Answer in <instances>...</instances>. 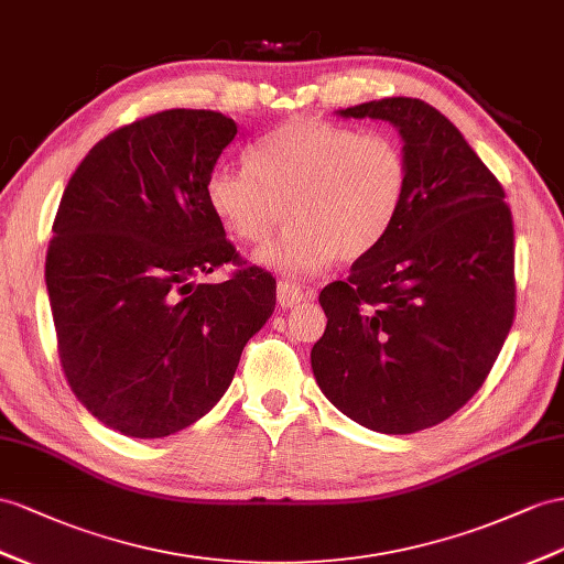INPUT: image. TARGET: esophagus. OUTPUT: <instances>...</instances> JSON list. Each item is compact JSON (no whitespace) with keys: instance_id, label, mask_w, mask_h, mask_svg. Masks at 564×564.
I'll return each mask as SVG.
<instances>
[{"instance_id":"34e87169","label":"esophagus","mask_w":564,"mask_h":564,"mask_svg":"<svg viewBox=\"0 0 564 564\" xmlns=\"http://www.w3.org/2000/svg\"><path fill=\"white\" fill-rule=\"evenodd\" d=\"M302 300H305V293H302L300 285H295L291 281H279V305L281 307H295Z\"/></svg>"}]
</instances>
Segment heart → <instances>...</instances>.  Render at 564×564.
Wrapping results in <instances>:
<instances>
[{"label": "heart", "instance_id": "b5f03b06", "mask_svg": "<svg viewBox=\"0 0 564 564\" xmlns=\"http://www.w3.org/2000/svg\"><path fill=\"white\" fill-rule=\"evenodd\" d=\"M408 156L388 133H362L322 119H293L259 138L250 166H214L207 202L230 236L267 242L257 262L291 281L310 279L336 257H367L391 234L408 193Z\"/></svg>", "mask_w": 564, "mask_h": 564}]
</instances>
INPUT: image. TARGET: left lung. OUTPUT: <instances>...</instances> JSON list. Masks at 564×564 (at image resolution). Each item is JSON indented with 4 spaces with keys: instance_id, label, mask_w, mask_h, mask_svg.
Instances as JSON below:
<instances>
[{
    "instance_id": "left-lung-1",
    "label": "left lung",
    "mask_w": 564,
    "mask_h": 564,
    "mask_svg": "<svg viewBox=\"0 0 564 564\" xmlns=\"http://www.w3.org/2000/svg\"><path fill=\"white\" fill-rule=\"evenodd\" d=\"M381 119L405 140L408 193L377 250L319 302L316 383L379 433L453 416L484 386L514 319V226L502 185L438 109L388 97L340 111Z\"/></svg>"
}]
</instances>
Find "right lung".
<instances>
[{"label": "right lung", "instance_id": "add662e5", "mask_svg": "<svg viewBox=\"0 0 564 564\" xmlns=\"http://www.w3.org/2000/svg\"><path fill=\"white\" fill-rule=\"evenodd\" d=\"M236 133L209 109L121 126L85 154L56 209V352L80 405L123 436L162 438L205 416L276 307V279L240 257L207 202ZM226 263L237 271L224 284L196 283Z\"/></svg>", "mask_w": 564, "mask_h": 564}]
</instances>
